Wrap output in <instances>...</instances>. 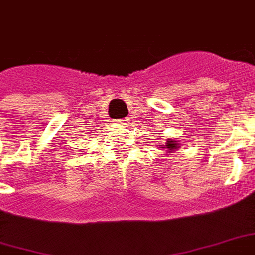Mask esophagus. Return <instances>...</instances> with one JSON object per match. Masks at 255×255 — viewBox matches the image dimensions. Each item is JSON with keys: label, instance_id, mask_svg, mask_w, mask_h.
Here are the masks:
<instances>
[{"label": "esophagus", "instance_id": "34e87169", "mask_svg": "<svg viewBox=\"0 0 255 255\" xmlns=\"http://www.w3.org/2000/svg\"><path fill=\"white\" fill-rule=\"evenodd\" d=\"M118 124H120V126H123V124H126V123H124V120H120V122Z\"/></svg>", "mask_w": 255, "mask_h": 255}]
</instances>
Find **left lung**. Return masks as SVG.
Wrapping results in <instances>:
<instances>
[{
	"instance_id": "obj_1",
	"label": "left lung",
	"mask_w": 255,
	"mask_h": 255,
	"mask_svg": "<svg viewBox=\"0 0 255 255\" xmlns=\"http://www.w3.org/2000/svg\"><path fill=\"white\" fill-rule=\"evenodd\" d=\"M165 147H167L169 151H172V149H176V148H177V143H174L173 140H169V141L165 144Z\"/></svg>"
}]
</instances>
